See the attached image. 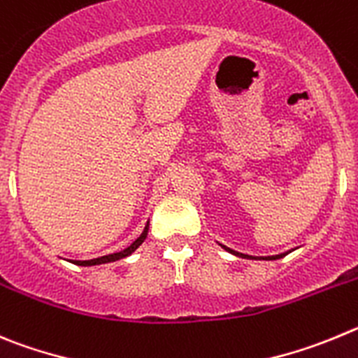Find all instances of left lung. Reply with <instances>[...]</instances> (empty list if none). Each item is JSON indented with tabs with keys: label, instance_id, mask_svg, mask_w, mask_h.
Listing matches in <instances>:
<instances>
[{
	"label": "left lung",
	"instance_id": "8db88e82",
	"mask_svg": "<svg viewBox=\"0 0 358 358\" xmlns=\"http://www.w3.org/2000/svg\"><path fill=\"white\" fill-rule=\"evenodd\" d=\"M224 250L230 251V253H234V255H237V257H248V255H243V253H237V251L230 250V248H224ZM282 257H285V253H282V255H276V257H267L266 260H276V259H282ZM250 259H251V257H250Z\"/></svg>",
	"mask_w": 358,
	"mask_h": 358
}]
</instances>
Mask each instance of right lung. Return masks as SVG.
Returning <instances> with one entry per match:
<instances>
[{
	"instance_id": "add662e5",
	"label": "right lung",
	"mask_w": 358,
	"mask_h": 358,
	"mask_svg": "<svg viewBox=\"0 0 358 358\" xmlns=\"http://www.w3.org/2000/svg\"><path fill=\"white\" fill-rule=\"evenodd\" d=\"M148 237V224L146 228H144V231L141 234L139 239H135L134 243L130 244V246L127 248V250L123 251H117V253H112V255H105V257H99V259H92V260H73V264H78V266H96V264H107V262H115V260L119 259H124V257L131 255L137 248L141 246V244L144 243V239Z\"/></svg>"
}]
</instances>
